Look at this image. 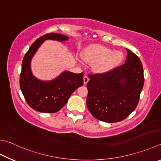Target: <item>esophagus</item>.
Instances as JSON below:
<instances>
[{
	"mask_svg": "<svg viewBox=\"0 0 161 161\" xmlns=\"http://www.w3.org/2000/svg\"><path fill=\"white\" fill-rule=\"evenodd\" d=\"M83 79H84V84H86L88 83V81H89V78L88 76H87V75H84Z\"/></svg>",
	"mask_w": 161,
	"mask_h": 161,
	"instance_id": "34e87169",
	"label": "esophagus"
}]
</instances>
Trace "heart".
<instances>
[{
  "mask_svg": "<svg viewBox=\"0 0 161 161\" xmlns=\"http://www.w3.org/2000/svg\"><path fill=\"white\" fill-rule=\"evenodd\" d=\"M121 51H113L101 45L92 46L84 51L83 59L89 63H94L93 69L97 73H106L118 66L123 60Z\"/></svg>",
  "mask_w": 161,
  "mask_h": 161,
  "instance_id": "heart-1",
  "label": "heart"
}]
</instances>
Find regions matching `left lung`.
I'll return each instance as SVG.
<instances>
[{
    "mask_svg": "<svg viewBox=\"0 0 161 161\" xmlns=\"http://www.w3.org/2000/svg\"><path fill=\"white\" fill-rule=\"evenodd\" d=\"M126 50L127 58L122 65L106 73L89 75L86 106L101 121L123 120L138 105L144 83V69L139 57Z\"/></svg>",
    "mask_w": 161,
    "mask_h": 161,
    "instance_id": "1",
    "label": "left lung"
}]
</instances>
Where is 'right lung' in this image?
Returning a JSON list of instances; mask_svg holds the SVG:
<instances>
[{"mask_svg": "<svg viewBox=\"0 0 161 161\" xmlns=\"http://www.w3.org/2000/svg\"><path fill=\"white\" fill-rule=\"evenodd\" d=\"M68 36L49 33L41 36L32 44L22 60L19 86L26 101L31 108L42 113H55L65 106L72 93L83 85V72L76 74L65 71L54 80L42 81L31 70V60L35 53L46 40L64 42Z\"/></svg>", "mask_w": 161, "mask_h": 161, "instance_id": "1", "label": "right lung"}]
</instances>
